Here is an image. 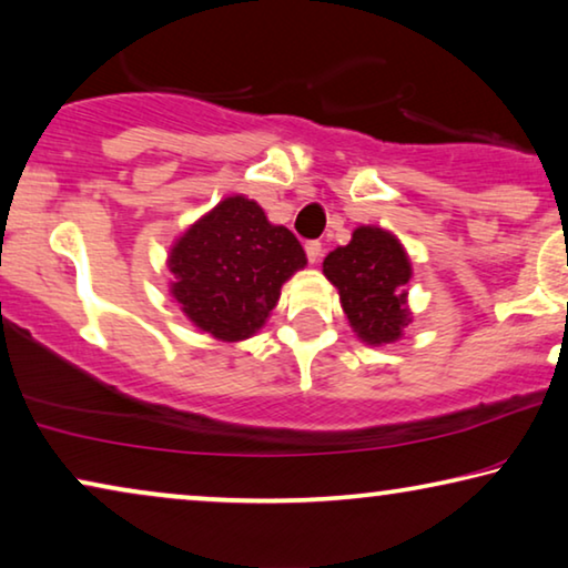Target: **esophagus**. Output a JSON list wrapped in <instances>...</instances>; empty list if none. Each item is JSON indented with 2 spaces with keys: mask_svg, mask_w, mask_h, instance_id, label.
<instances>
[{
  "mask_svg": "<svg viewBox=\"0 0 568 568\" xmlns=\"http://www.w3.org/2000/svg\"><path fill=\"white\" fill-rule=\"evenodd\" d=\"M306 257H308V262L311 265H316L318 260H322V242H306Z\"/></svg>",
  "mask_w": 568,
  "mask_h": 568,
  "instance_id": "obj_1",
  "label": "esophagus"
}]
</instances>
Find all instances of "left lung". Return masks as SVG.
<instances>
[{"instance_id":"1","label":"left lung","mask_w":568,"mask_h":568,"mask_svg":"<svg viewBox=\"0 0 568 568\" xmlns=\"http://www.w3.org/2000/svg\"><path fill=\"white\" fill-rule=\"evenodd\" d=\"M324 275L339 291L342 308L365 345H388L412 322L406 285L412 262L398 239L378 226L353 231V242L326 254Z\"/></svg>"}]
</instances>
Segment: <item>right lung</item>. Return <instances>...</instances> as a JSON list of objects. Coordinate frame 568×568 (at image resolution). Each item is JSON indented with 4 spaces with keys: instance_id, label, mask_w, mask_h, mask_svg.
<instances>
[{
    "instance_id": "right-lung-1",
    "label": "right lung",
    "mask_w": 568,
    "mask_h": 568,
    "mask_svg": "<svg viewBox=\"0 0 568 568\" xmlns=\"http://www.w3.org/2000/svg\"><path fill=\"white\" fill-rule=\"evenodd\" d=\"M166 265L170 293L190 322L215 339L239 342L262 329L283 283L306 267V252L257 203L231 195L174 242Z\"/></svg>"
}]
</instances>
